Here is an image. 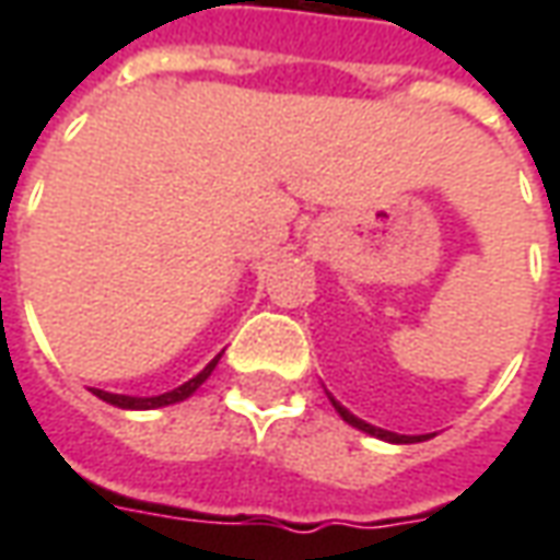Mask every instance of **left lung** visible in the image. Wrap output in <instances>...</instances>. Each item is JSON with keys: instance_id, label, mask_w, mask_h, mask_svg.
<instances>
[{"instance_id": "obj_1", "label": "left lung", "mask_w": 560, "mask_h": 560, "mask_svg": "<svg viewBox=\"0 0 560 560\" xmlns=\"http://www.w3.org/2000/svg\"><path fill=\"white\" fill-rule=\"evenodd\" d=\"M329 401H332V408L339 411V417L345 422H351L353 429H360V432H369L375 434V438H384V441H393V444H417V441H425L429 434H396V432H384V429H377V425H369V422H363L360 417H353L348 408H341L339 401L329 396Z\"/></svg>"}]
</instances>
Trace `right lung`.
I'll use <instances>...</instances> for the list:
<instances>
[{
    "label": "right lung",
    "instance_id": "right-lung-1",
    "mask_svg": "<svg viewBox=\"0 0 560 560\" xmlns=\"http://www.w3.org/2000/svg\"><path fill=\"white\" fill-rule=\"evenodd\" d=\"M221 353L212 360V363L200 372V375H195L191 381H185L183 387L171 389V393H161V396H152V399H138V396H116V393H104V389H92L95 396L102 401H107V405H116V408H128V411H149V408H164V405H176V401L188 399L191 393H195L203 381H207L209 375H212V369L219 365Z\"/></svg>",
    "mask_w": 560,
    "mask_h": 560
}]
</instances>
